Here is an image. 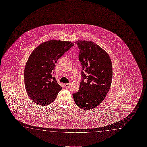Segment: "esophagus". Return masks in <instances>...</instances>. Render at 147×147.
Segmentation results:
<instances>
[{"label":"esophagus","instance_id":"34e87169","mask_svg":"<svg viewBox=\"0 0 147 147\" xmlns=\"http://www.w3.org/2000/svg\"><path fill=\"white\" fill-rule=\"evenodd\" d=\"M65 88L66 89L68 88H69V87H70V83H67V84H65Z\"/></svg>","mask_w":147,"mask_h":147}]
</instances>
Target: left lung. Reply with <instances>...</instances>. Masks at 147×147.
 Masks as SVG:
<instances>
[{"mask_svg": "<svg viewBox=\"0 0 147 147\" xmlns=\"http://www.w3.org/2000/svg\"><path fill=\"white\" fill-rule=\"evenodd\" d=\"M74 42L80 49L82 80L78 91L73 97L78 107L88 111L98 106L109 92L113 79L112 63L109 54L92 41Z\"/></svg>", "mask_w": 147, "mask_h": 147, "instance_id": "8db88e82", "label": "left lung"}]
</instances>
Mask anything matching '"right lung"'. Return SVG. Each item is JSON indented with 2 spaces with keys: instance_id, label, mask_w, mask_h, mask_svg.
<instances>
[{
  "instance_id": "add662e5",
  "label": "right lung",
  "mask_w": 147,
  "mask_h": 147,
  "mask_svg": "<svg viewBox=\"0 0 147 147\" xmlns=\"http://www.w3.org/2000/svg\"><path fill=\"white\" fill-rule=\"evenodd\" d=\"M73 46L71 42L53 40L40 45L30 54L24 68V85L35 103L47 106L56 98L62 87L52 72L57 60Z\"/></svg>"
}]
</instances>
